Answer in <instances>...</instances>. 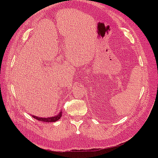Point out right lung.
Masks as SVG:
<instances>
[{
    "instance_id": "right-lung-1",
    "label": "right lung",
    "mask_w": 158,
    "mask_h": 158,
    "mask_svg": "<svg viewBox=\"0 0 158 158\" xmlns=\"http://www.w3.org/2000/svg\"><path fill=\"white\" fill-rule=\"evenodd\" d=\"M62 116V111L60 112V113L54 116V117H51V118H39V117H37V116H32V118H34V119L38 120V121H42V122H46V123H51V122H56L57 121H58L60 117Z\"/></svg>"
}]
</instances>
